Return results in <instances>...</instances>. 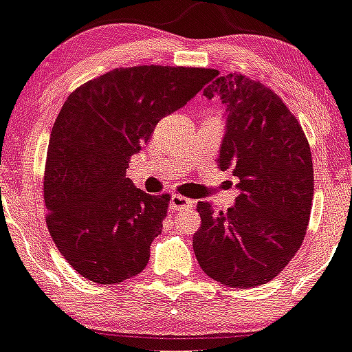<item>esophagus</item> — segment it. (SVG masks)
Instances as JSON below:
<instances>
[{
	"instance_id": "1",
	"label": "esophagus",
	"mask_w": 352,
	"mask_h": 352,
	"mask_svg": "<svg viewBox=\"0 0 352 352\" xmlns=\"http://www.w3.org/2000/svg\"><path fill=\"white\" fill-rule=\"evenodd\" d=\"M169 206H171V210H181V208H190V206H192V199L186 198V196H181V195H173Z\"/></svg>"
}]
</instances>
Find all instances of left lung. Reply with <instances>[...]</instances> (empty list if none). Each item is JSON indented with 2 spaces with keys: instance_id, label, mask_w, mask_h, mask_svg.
I'll list each match as a JSON object with an SVG mask.
<instances>
[{
  "instance_id": "1",
  "label": "left lung",
  "mask_w": 352,
  "mask_h": 352,
  "mask_svg": "<svg viewBox=\"0 0 352 352\" xmlns=\"http://www.w3.org/2000/svg\"><path fill=\"white\" fill-rule=\"evenodd\" d=\"M206 97L226 104L217 164L238 179L235 206L214 213L198 203L192 235L199 267L228 287L262 285L294 258L307 232L314 196L311 146L297 117L272 89L243 74L214 72Z\"/></svg>"
}]
</instances>
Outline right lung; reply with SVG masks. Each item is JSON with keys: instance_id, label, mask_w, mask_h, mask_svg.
Segmentation results:
<instances>
[{"instance_id": "right-lung-1", "label": "right lung", "mask_w": 352, "mask_h": 352, "mask_svg": "<svg viewBox=\"0 0 352 352\" xmlns=\"http://www.w3.org/2000/svg\"><path fill=\"white\" fill-rule=\"evenodd\" d=\"M213 69H116L70 94L52 127L43 175L47 226L87 280L119 283L141 274L169 199L132 186L126 169L154 127L192 99Z\"/></svg>"}]
</instances>
